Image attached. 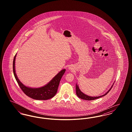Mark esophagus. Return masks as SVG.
<instances>
[{"label": "esophagus", "mask_w": 132, "mask_h": 132, "mask_svg": "<svg viewBox=\"0 0 132 132\" xmlns=\"http://www.w3.org/2000/svg\"><path fill=\"white\" fill-rule=\"evenodd\" d=\"M69 70H71V69H72V68H71L70 67H69Z\"/></svg>", "instance_id": "obj_1"}]
</instances>
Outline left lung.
Listing matches in <instances>:
<instances>
[{"mask_svg":"<svg viewBox=\"0 0 132 132\" xmlns=\"http://www.w3.org/2000/svg\"><path fill=\"white\" fill-rule=\"evenodd\" d=\"M113 85H114V83H113L112 87H111V88L109 89V90H108L107 93H106L105 94H103V95H101V96H95V97L94 96V97H93V96H88V95H87V94H85L82 93V92L81 91V90L79 88L78 85L76 84V94L77 95V96H78L79 98H81V99H82V100H87V101H93V100H96V99L99 98L101 97H102V96H104V95H106L109 93V92L111 90V89L112 88V87H113Z\"/></svg>","mask_w":132,"mask_h":132,"instance_id":"8db88e82","label":"left lung"}]
</instances>
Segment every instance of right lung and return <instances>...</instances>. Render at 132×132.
Segmentation results:
<instances>
[{"mask_svg": "<svg viewBox=\"0 0 132 132\" xmlns=\"http://www.w3.org/2000/svg\"><path fill=\"white\" fill-rule=\"evenodd\" d=\"M16 56V54L14 56L13 62V73L19 87L25 94L31 98L36 100H47L52 98L56 94L59 82L66 70H62L51 80V81L43 87L39 88L27 87L19 81L15 73V63Z\"/></svg>", "mask_w": 132, "mask_h": 132, "instance_id": "obj_1", "label": "right lung"}]
</instances>
